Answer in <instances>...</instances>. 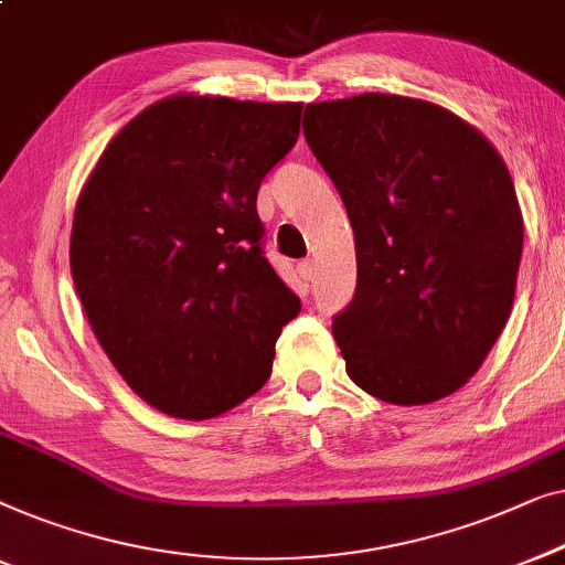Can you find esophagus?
<instances>
[{
    "label": "esophagus",
    "mask_w": 565,
    "mask_h": 565,
    "mask_svg": "<svg viewBox=\"0 0 565 565\" xmlns=\"http://www.w3.org/2000/svg\"><path fill=\"white\" fill-rule=\"evenodd\" d=\"M297 271H299V276H301V279H305V281H312V276H315V260H312V258L299 260Z\"/></svg>",
    "instance_id": "34e87169"
}]
</instances>
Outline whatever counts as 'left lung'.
<instances>
[{
	"label": "left lung",
	"instance_id": "8db88e82",
	"mask_svg": "<svg viewBox=\"0 0 565 565\" xmlns=\"http://www.w3.org/2000/svg\"><path fill=\"white\" fill-rule=\"evenodd\" d=\"M338 186L359 284L332 335L355 386L417 407L481 369L512 312L524 222L497 148L433 102L399 94L305 107Z\"/></svg>",
	"mask_w": 565,
	"mask_h": 565
}]
</instances>
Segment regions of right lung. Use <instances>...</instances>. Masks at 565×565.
Returning <instances> with one entry per match:
<instances>
[{
  "label": "right lung",
  "mask_w": 565,
  "mask_h": 565,
  "mask_svg": "<svg viewBox=\"0 0 565 565\" xmlns=\"http://www.w3.org/2000/svg\"><path fill=\"white\" fill-rule=\"evenodd\" d=\"M301 102L173 94L109 140L76 200L71 276L102 351L181 419L237 407L271 376L299 297L260 248V181Z\"/></svg>",
  "instance_id": "obj_1"
}]
</instances>
